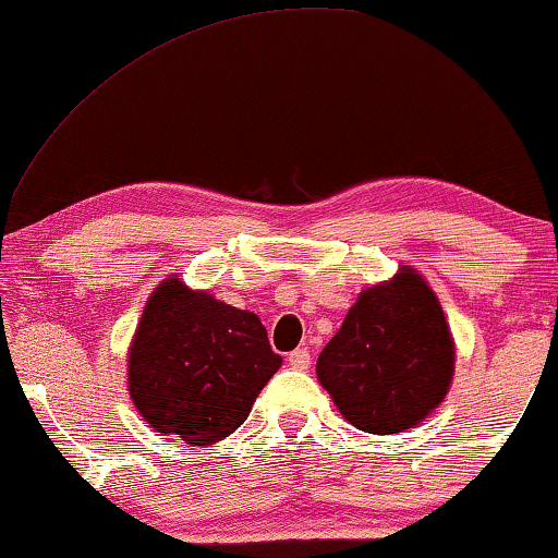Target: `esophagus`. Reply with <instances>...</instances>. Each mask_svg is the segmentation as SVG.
<instances>
[{"label":"esophagus","mask_w":558,"mask_h":558,"mask_svg":"<svg viewBox=\"0 0 558 558\" xmlns=\"http://www.w3.org/2000/svg\"><path fill=\"white\" fill-rule=\"evenodd\" d=\"M288 364L293 368H308L311 366V351L308 349H295L288 354Z\"/></svg>","instance_id":"obj_1"}]
</instances>
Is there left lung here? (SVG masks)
Segmentation results:
<instances>
[{
	"label": "left lung",
	"mask_w": 558,
	"mask_h": 558,
	"mask_svg": "<svg viewBox=\"0 0 558 558\" xmlns=\"http://www.w3.org/2000/svg\"><path fill=\"white\" fill-rule=\"evenodd\" d=\"M454 347L439 301L420 272L359 295L320 351L316 374L351 425L372 435L414 427L442 402Z\"/></svg>",
	"instance_id": "1"
}]
</instances>
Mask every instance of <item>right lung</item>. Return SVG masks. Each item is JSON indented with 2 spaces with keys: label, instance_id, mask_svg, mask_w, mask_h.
I'll list each match as a JSON object with an SVG mask.
<instances>
[{
  "label": "right lung",
  "instance_id": "obj_1",
  "mask_svg": "<svg viewBox=\"0 0 558 558\" xmlns=\"http://www.w3.org/2000/svg\"><path fill=\"white\" fill-rule=\"evenodd\" d=\"M280 364L255 313L169 278L148 298L133 336L129 391L148 427L199 447L247 420Z\"/></svg>",
  "mask_w": 558,
  "mask_h": 558
}]
</instances>
